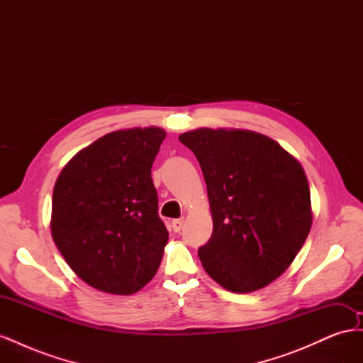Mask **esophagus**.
<instances>
[{"mask_svg":"<svg viewBox=\"0 0 363 363\" xmlns=\"http://www.w3.org/2000/svg\"><path fill=\"white\" fill-rule=\"evenodd\" d=\"M171 227L174 232H180L182 227H183V219H174V221L171 223Z\"/></svg>","mask_w":363,"mask_h":363,"instance_id":"1","label":"esophagus"}]
</instances>
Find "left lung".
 <instances>
[{
  "label": "left lung",
  "instance_id": "left-lung-1",
  "mask_svg": "<svg viewBox=\"0 0 363 363\" xmlns=\"http://www.w3.org/2000/svg\"><path fill=\"white\" fill-rule=\"evenodd\" d=\"M207 184L213 232L199 256L232 292L280 277L311 232V191L301 164L276 140L248 130L199 128L180 135Z\"/></svg>",
  "mask_w": 363,
  "mask_h": 363
}]
</instances>
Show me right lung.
Returning <instances> with one entry per match:
<instances>
[{
    "instance_id": "add662e5",
    "label": "right lung",
    "mask_w": 363,
    "mask_h": 363,
    "mask_svg": "<svg viewBox=\"0 0 363 363\" xmlns=\"http://www.w3.org/2000/svg\"><path fill=\"white\" fill-rule=\"evenodd\" d=\"M167 133H108L67 163L52 191L51 235L92 288L130 295L156 276L168 242L151 167Z\"/></svg>"
}]
</instances>
